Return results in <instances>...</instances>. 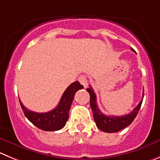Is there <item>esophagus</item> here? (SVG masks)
<instances>
[{
    "mask_svg": "<svg viewBox=\"0 0 160 160\" xmlns=\"http://www.w3.org/2000/svg\"><path fill=\"white\" fill-rule=\"evenodd\" d=\"M78 81L80 82V83H81L84 87H86V86H87L88 80H87V77H86V75H85V74H82V75L79 76Z\"/></svg>",
    "mask_w": 160,
    "mask_h": 160,
    "instance_id": "34e87169",
    "label": "esophagus"
}]
</instances>
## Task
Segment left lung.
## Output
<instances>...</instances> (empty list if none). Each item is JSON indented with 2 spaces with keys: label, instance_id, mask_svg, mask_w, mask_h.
<instances>
[{
  "label": "left lung",
  "instance_id": "1",
  "mask_svg": "<svg viewBox=\"0 0 160 160\" xmlns=\"http://www.w3.org/2000/svg\"><path fill=\"white\" fill-rule=\"evenodd\" d=\"M131 50L133 51V48H131ZM87 92L90 96V107L92 108V113H93V118L96 125L100 130L106 132V133L118 132L131 124L132 122L136 118L137 115L141 108V104H142L143 99H141L138 105L130 114L125 115L123 116L122 115V116H113V115L107 116L102 113L99 109L97 104V96L91 86L88 88ZM142 98H144V92H143Z\"/></svg>",
  "mask_w": 160,
  "mask_h": 160
}]
</instances>
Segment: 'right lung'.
I'll return each mask as SVG.
<instances>
[{"label": "right lung", "instance_id": "right-lung-1", "mask_svg": "<svg viewBox=\"0 0 160 160\" xmlns=\"http://www.w3.org/2000/svg\"><path fill=\"white\" fill-rule=\"evenodd\" d=\"M83 88L78 82L71 83L62 95L57 107L53 110L45 113H38L28 110L24 107L19 100L25 116L35 127L45 131H56L61 130L66 125L69 118V111L72 104L74 94L78 90Z\"/></svg>", "mask_w": 160, "mask_h": 160}]
</instances>
